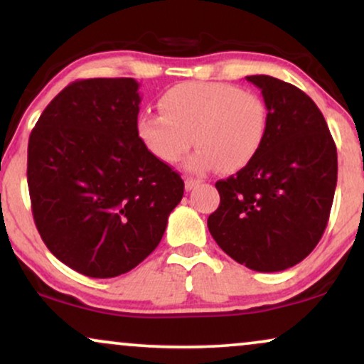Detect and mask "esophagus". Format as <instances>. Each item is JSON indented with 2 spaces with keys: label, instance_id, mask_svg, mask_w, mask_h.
Here are the masks:
<instances>
[{
  "label": "esophagus",
  "instance_id": "34e87169",
  "mask_svg": "<svg viewBox=\"0 0 364 364\" xmlns=\"http://www.w3.org/2000/svg\"><path fill=\"white\" fill-rule=\"evenodd\" d=\"M198 182H200V181H198V178L187 177V178H186V191H192L193 187L198 186Z\"/></svg>",
  "mask_w": 364,
  "mask_h": 364
}]
</instances>
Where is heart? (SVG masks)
<instances>
[{
    "label": "heart",
    "instance_id": "obj_1",
    "mask_svg": "<svg viewBox=\"0 0 364 364\" xmlns=\"http://www.w3.org/2000/svg\"><path fill=\"white\" fill-rule=\"evenodd\" d=\"M159 106L162 114L144 112L137 134L159 161L176 164L192 146L187 159L192 172L217 167L233 173L248 166L265 142L268 109L252 91L228 82H182L167 89Z\"/></svg>",
    "mask_w": 364,
    "mask_h": 364
}]
</instances>
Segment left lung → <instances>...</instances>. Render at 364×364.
Here are the masks:
<instances>
[{"mask_svg":"<svg viewBox=\"0 0 364 364\" xmlns=\"http://www.w3.org/2000/svg\"><path fill=\"white\" fill-rule=\"evenodd\" d=\"M268 109L265 142L235 176L215 183L207 225L218 247L255 272H282L318 245L338 177L336 146L310 96L280 79L247 76Z\"/></svg>","mask_w":364,"mask_h":364,"instance_id":"left-lung-1","label":"left lung"}]
</instances>
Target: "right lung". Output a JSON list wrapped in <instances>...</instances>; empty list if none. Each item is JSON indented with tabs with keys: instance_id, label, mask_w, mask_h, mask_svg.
Segmentation results:
<instances>
[{
	"instance_id": "obj_1",
	"label": "right lung",
	"mask_w": 364,
	"mask_h": 364,
	"mask_svg": "<svg viewBox=\"0 0 364 364\" xmlns=\"http://www.w3.org/2000/svg\"><path fill=\"white\" fill-rule=\"evenodd\" d=\"M132 77H94L63 89L28 144L34 223L49 252L92 278L127 273L156 250L183 181L137 134Z\"/></svg>"
}]
</instances>
